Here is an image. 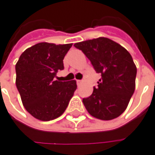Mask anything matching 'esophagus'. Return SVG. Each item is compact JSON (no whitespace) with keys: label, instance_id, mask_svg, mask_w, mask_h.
Wrapping results in <instances>:
<instances>
[{"label":"esophagus","instance_id":"esophagus-1","mask_svg":"<svg viewBox=\"0 0 155 155\" xmlns=\"http://www.w3.org/2000/svg\"><path fill=\"white\" fill-rule=\"evenodd\" d=\"M82 83H83V81L82 80H77V84H78V86L80 85Z\"/></svg>","mask_w":155,"mask_h":155}]
</instances>
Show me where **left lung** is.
<instances>
[{
  "label": "left lung",
  "mask_w": 155,
  "mask_h": 155,
  "mask_svg": "<svg viewBox=\"0 0 155 155\" xmlns=\"http://www.w3.org/2000/svg\"><path fill=\"white\" fill-rule=\"evenodd\" d=\"M90 59L102 78L92 94L83 99L87 111L100 120H112L128 107L135 89L137 69L124 47L115 41L100 37L74 44Z\"/></svg>",
  "instance_id": "left-lung-1"
}]
</instances>
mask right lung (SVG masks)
<instances>
[{
  "mask_svg": "<svg viewBox=\"0 0 155 155\" xmlns=\"http://www.w3.org/2000/svg\"><path fill=\"white\" fill-rule=\"evenodd\" d=\"M72 44L41 42L27 48L15 65L16 87L28 113L40 121L60 116L77 89L75 80H55Z\"/></svg>",
  "mask_w": 155,
  "mask_h": 155,
  "instance_id": "obj_1",
  "label": "right lung"
}]
</instances>
